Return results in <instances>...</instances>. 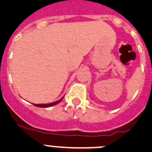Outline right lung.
Segmentation results:
<instances>
[{
    "instance_id": "right-lung-1",
    "label": "right lung",
    "mask_w": 152,
    "mask_h": 152,
    "mask_svg": "<svg viewBox=\"0 0 152 152\" xmlns=\"http://www.w3.org/2000/svg\"><path fill=\"white\" fill-rule=\"evenodd\" d=\"M63 98L64 97H62L61 99H60L59 100H58V101L56 102H54V103H47V104H33L34 106H37V107H41V108H47V107H50V106H55V105L58 104V103H60V102L61 101V100H63Z\"/></svg>"
}]
</instances>
